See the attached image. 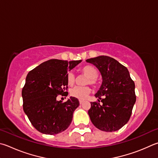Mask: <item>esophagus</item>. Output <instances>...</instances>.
I'll use <instances>...</instances> for the list:
<instances>
[{
  "instance_id": "esophagus-1",
  "label": "esophagus",
  "mask_w": 158,
  "mask_h": 158,
  "mask_svg": "<svg viewBox=\"0 0 158 158\" xmlns=\"http://www.w3.org/2000/svg\"><path fill=\"white\" fill-rule=\"evenodd\" d=\"M83 103H84V101H83V100L80 99V100H79V104H83Z\"/></svg>"
}]
</instances>
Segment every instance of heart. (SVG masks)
<instances>
[{
    "instance_id": "obj_1",
    "label": "heart",
    "mask_w": 158,
    "mask_h": 158,
    "mask_svg": "<svg viewBox=\"0 0 158 158\" xmlns=\"http://www.w3.org/2000/svg\"><path fill=\"white\" fill-rule=\"evenodd\" d=\"M81 73L88 77L85 84H95L97 82V77L98 76V72L95 68L91 65H85L81 70ZM67 83L69 85H73L76 81V77L74 74L70 72L66 76ZM90 92V88L88 86H76L70 90V95L73 97L81 100H84L86 98Z\"/></svg>"
}]
</instances>
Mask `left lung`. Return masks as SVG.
<instances>
[{
  "instance_id": "left-lung-1",
  "label": "left lung",
  "mask_w": 158,
  "mask_h": 158,
  "mask_svg": "<svg viewBox=\"0 0 158 158\" xmlns=\"http://www.w3.org/2000/svg\"><path fill=\"white\" fill-rule=\"evenodd\" d=\"M98 68L102 84L91 102L88 114L94 126L103 131H116L127 124L136 101L135 83L128 69L112 57L99 56L86 60ZM102 96L104 98H102Z\"/></svg>"
}]
</instances>
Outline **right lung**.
I'll list each match as a JSON object with an SVG mask.
<instances>
[{"mask_svg": "<svg viewBox=\"0 0 158 158\" xmlns=\"http://www.w3.org/2000/svg\"><path fill=\"white\" fill-rule=\"evenodd\" d=\"M79 61L50 59L29 72L22 90L25 113L37 131L55 135L67 129L73 113L79 106V100L71 97L67 102L57 101L58 95L68 96V71Z\"/></svg>", "mask_w": 158, "mask_h": 158, "instance_id": "1", "label": "right lung"}]
</instances>
